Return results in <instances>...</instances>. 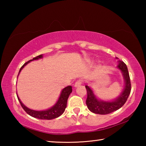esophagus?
Here are the masks:
<instances>
[{
    "mask_svg": "<svg viewBox=\"0 0 146 146\" xmlns=\"http://www.w3.org/2000/svg\"><path fill=\"white\" fill-rule=\"evenodd\" d=\"M81 84H82V81H81V80H78V81H76V82H75L74 86H75V88H77V87H79V86H81Z\"/></svg>",
    "mask_w": 146,
    "mask_h": 146,
    "instance_id": "obj_1",
    "label": "esophagus"
}]
</instances>
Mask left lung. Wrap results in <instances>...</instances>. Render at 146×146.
Wrapping results in <instances>:
<instances>
[{
    "mask_svg": "<svg viewBox=\"0 0 146 146\" xmlns=\"http://www.w3.org/2000/svg\"><path fill=\"white\" fill-rule=\"evenodd\" d=\"M116 58H118L116 57ZM117 68L122 74L125 84L120 95L115 99L110 101L98 99L96 97L92 89L88 85H86L88 93L86 105L91 112L99 115L109 114L122 108L127 101L131 92V89L129 72H128L127 66L122 61L118 60Z\"/></svg>",
    "mask_w": 146,
    "mask_h": 146,
    "instance_id": "obj_1",
    "label": "left lung"
}]
</instances>
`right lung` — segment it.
Listing matches in <instances>:
<instances>
[{
  "label": "right lung",
  "instance_id": "1",
  "mask_svg": "<svg viewBox=\"0 0 146 146\" xmlns=\"http://www.w3.org/2000/svg\"><path fill=\"white\" fill-rule=\"evenodd\" d=\"M42 58H43V55H40L37 56H36V57L33 58L32 60H29L27 62H26L23 66H22L21 68L20 69L18 76L19 75V73H21L22 70H23V69L25 67L28 63H29L30 62L33 60H38V59H40ZM71 92H72V87H71V86H68L67 87L64 88L63 90H62L60 97H59V98H58V100L56 101L55 104L52 107L50 108L47 109L46 110H42V111H36V110H31V109L26 107V106L21 102V99H20L18 95H17H17L21 106L24 109V110L25 111L28 113L29 115H30L34 118H38V119L51 120V119H54V118H56L58 117H60V116L64 112L65 109L66 108V106H67V102H68V97Z\"/></svg>",
  "mask_w": 146,
  "mask_h": 146
}]
</instances>
